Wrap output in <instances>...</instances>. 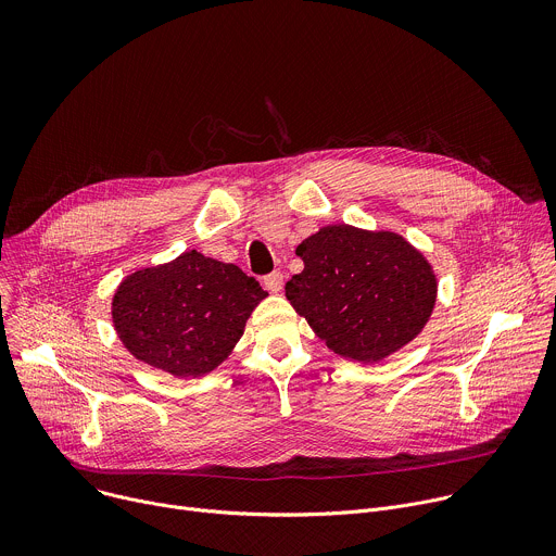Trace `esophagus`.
I'll list each match as a JSON object with an SVG mask.
<instances>
[{
	"label": "esophagus",
	"mask_w": 556,
	"mask_h": 556,
	"mask_svg": "<svg viewBox=\"0 0 556 556\" xmlns=\"http://www.w3.org/2000/svg\"><path fill=\"white\" fill-rule=\"evenodd\" d=\"M264 288L270 290V292H279V290L283 288V275H281L279 270L266 275V277H264Z\"/></svg>",
	"instance_id": "esophagus-1"
}]
</instances>
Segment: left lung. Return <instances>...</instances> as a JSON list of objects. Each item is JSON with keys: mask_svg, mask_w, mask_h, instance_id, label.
Returning <instances> with one entry per match:
<instances>
[{"mask_svg": "<svg viewBox=\"0 0 556 556\" xmlns=\"http://www.w3.org/2000/svg\"><path fill=\"white\" fill-rule=\"evenodd\" d=\"M296 255L303 270L286 283V296L337 354L380 361L429 321L435 277L401 235L326 226Z\"/></svg>", "mask_w": 556, "mask_h": 556, "instance_id": "8db88e82", "label": "left lung"}]
</instances>
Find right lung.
Here are the masks:
<instances>
[{
    "label": "right lung",
    "instance_id": "obj_1",
    "mask_svg": "<svg viewBox=\"0 0 556 556\" xmlns=\"http://www.w3.org/2000/svg\"><path fill=\"white\" fill-rule=\"evenodd\" d=\"M266 294L235 264L191 251L127 277L112 316L136 358L174 376H202L228 356Z\"/></svg>",
    "mask_w": 556,
    "mask_h": 556
}]
</instances>
